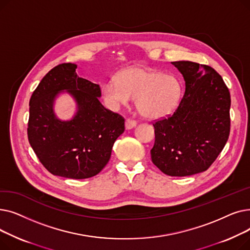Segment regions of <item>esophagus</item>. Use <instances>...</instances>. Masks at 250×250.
Returning <instances> with one entry per match:
<instances>
[{
	"mask_svg": "<svg viewBox=\"0 0 250 250\" xmlns=\"http://www.w3.org/2000/svg\"><path fill=\"white\" fill-rule=\"evenodd\" d=\"M136 125H137V121L132 120V118H127V120L125 121V128L126 129L133 128L134 126H136Z\"/></svg>",
	"mask_w": 250,
	"mask_h": 250,
	"instance_id": "obj_1",
	"label": "esophagus"
}]
</instances>
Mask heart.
Masks as SVG:
<instances>
[{
	"label": "heart",
	"instance_id": "b5f03b06",
	"mask_svg": "<svg viewBox=\"0 0 250 250\" xmlns=\"http://www.w3.org/2000/svg\"><path fill=\"white\" fill-rule=\"evenodd\" d=\"M103 99L108 107L116 109L136 98L139 111L147 117L158 118L173 111L181 99L182 85L174 75L129 67L102 84Z\"/></svg>",
	"mask_w": 250,
	"mask_h": 250
}]
</instances>
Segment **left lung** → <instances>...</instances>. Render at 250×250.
<instances>
[{
	"label": "left lung",
	"instance_id": "8db88e82",
	"mask_svg": "<svg viewBox=\"0 0 250 250\" xmlns=\"http://www.w3.org/2000/svg\"><path fill=\"white\" fill-rule=\"evenodd\" d=\"M186 92L172 114L153 123L152 162L169 176H188L211 166L230 134L231 97L222 77L208 64L172 62Z\"/></svg>",
	"mask_w": 250,
	"mask_h": 250
}]
</instances>
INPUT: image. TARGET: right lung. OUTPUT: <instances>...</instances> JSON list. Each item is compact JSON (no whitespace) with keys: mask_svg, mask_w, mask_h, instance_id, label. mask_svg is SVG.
<instances>
[{"mask_svg":"<svg viewBox=\"0 0 250 250\" xmlns=\"http://www.w3.org/2000/svg\"><path fill=\"white\" fill-rule=\"evenodd\" d=\"M77 65L63 62L51 69L29 101L27 135L30 146L51 174L84 179L98 174L110 159L115 140L125 132V118L100 103L99 85L80 78ZM67 89L78 111L72 121L55 117L52 105Z\"/></svg>","mask_w":250,"mask_h":250,"instance_id":"obj_1","label":"right lung"}]
</instances>
